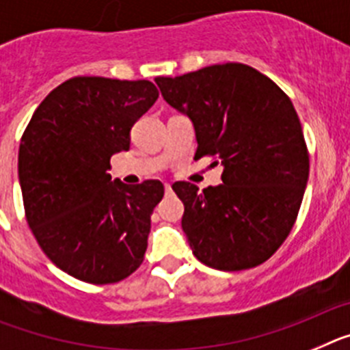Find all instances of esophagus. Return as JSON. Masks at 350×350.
<instances>
[{"label": "esophagus", "instance_id": "obj_1", "mask_svg": "<svg viewBox=\"0 0 350 350\" xmlns=\"http://www.w3.org/2000/svg\"><path fill=\"white\" fill-rule=\"evenodd\" d=\"M165 192L169 193V192H172V187H171V183H165Z\"/></svg>", "mask_w": 350, "mask_h": 350}]
</instances>
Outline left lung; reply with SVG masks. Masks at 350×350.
Returning a JSON list of instances; mask_svg holds the SVG:
<instances>
[{"label":"left lung","mask_w":350,"mask_h":350,"mask_svg":"<svg viewBox=\"0 0 350 350\" xmlns=\"http://www.w3.org/2000/svg\"><path fill=\"white\" fill-rule=\"evenodd\" d=\"M154 83L192 120L196 160L224 165L218 187L199 192L188 181L172 185L185 204L181 227L193 255L220 271L266 262L293 230L308 181V150L291 98L243 63Z\"/></svg>","instance_id":"obj_1"}]
</instances>
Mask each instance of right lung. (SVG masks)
<instances>
[{"label": "right lung", "instance_id": "add662e5", "mask_svg": "<svg viewBox=\"0 0 350 350\" xmlns=\"http://www.w3.org/2000/svg\"><path fill=\"white\" fill-rule=\"evenodd\" d=\"M150 81L72 77L36 107L19 146L26 220L59 269L88 284H116L144 260L163 185L111 181V157L157 102Z\"/></svg>", "mask_w": 350, "mask_h": 350}]
</instances>
